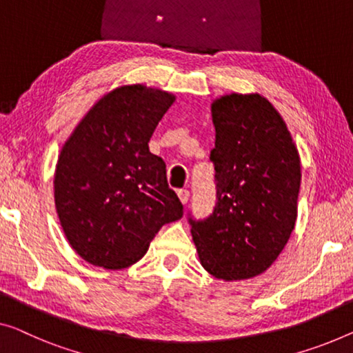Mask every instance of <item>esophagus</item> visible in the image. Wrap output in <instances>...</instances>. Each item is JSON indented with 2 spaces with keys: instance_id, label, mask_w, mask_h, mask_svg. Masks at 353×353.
<instances>
[{
  "instance_id": "1",
  "label": "esophagus",
  "mask_w": 353,
  "mask_h": 353,
  "mask_svg": "<svg viewBox=\"0 0 353 353\" xmlns=\"http://www.w3.org/2000/svg\"><path fill=\"white\" fill-rule=\"evenodd\" d=\"M177 196L181 199L182 204H187L188 199H190V192L188 190H177Z\"/></svg>"
}]
</instances>
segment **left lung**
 Here are the masks:
<instances>
[{"label":"left lung","mask_w":353,"mask_h":353,"mask_svg":"<svg viewBox=\"0 0 353 353\" xmlns=\"http://www.w3.org/2000/svg\"><path fill=\"white\" fill-rule=\"evenodd\" d=\"M210 112L217 203L209 217L188 222L204 270L241 281L265 272L288 243L301 163L281 114L261 94H225Z\"/></svg>","instance_id":"1"}]
</instances>
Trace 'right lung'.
Returning a JSON list of instances; mask_svg holds the SVG:
<instances>
[{
    "label": "right lung",
    "mask_w": 353,
    "mask_h": 353,
    "mask_svg": "<svg viewBox=\"0 0 353 353\" xmlns=\"http://www.w3.org/2000/svg\"><path fill=\"white\" fill-rule=\"evenodd\" d=\"M174 94L141 83L109 92L60 152L54 193L68 243L106 270L139 261L165 223L183 215L149 141Z\"/></svg>",
    "instance_id": "add662e5"
}]
</instances>
